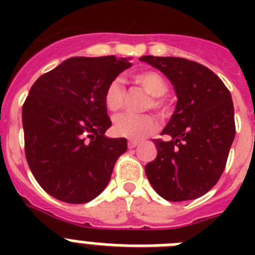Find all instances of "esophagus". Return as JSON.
<instances>
[{
  "label": "esophagus",
  "instance_id": "esophagus-1",
  "mask_svg": "<svg viewBox=\"0 0 255 255\" xmlns=\"http://www.w3.org/2000/svg\"><path fill=\"white\" fill-rule=\"evenodd\" d=\"M137 145H139V143H137V141H135V140H129V141H128V148H129V149H132V148H136Z\"/></svg>",
  "mask_w": 255,
  "mask_h": 255
}]
</instances>
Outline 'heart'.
<instances>
[{
  "mask_svg": "<svg viewBox=\"0 0 255 255\" xmlns=\"http://www.w3.org/2000/svg\"><path fill=\"white\" fill-rule=\"evenodd\" d=\"M133 82L149 95L145 110H155L165 115L169 110L164 95L168 91L167 79L155 70H145L132 77ZM126 103V90L119 81H112L104 91V104L111 112H118ZM157 129V122L152 115H120L114 122V132L118 136L132 140H141Z\"/></svg>",
  "mask_w": 255,
  "mask_h": 255,
  "instance_id": "1",
  "label": "heart"
}]
</instances>
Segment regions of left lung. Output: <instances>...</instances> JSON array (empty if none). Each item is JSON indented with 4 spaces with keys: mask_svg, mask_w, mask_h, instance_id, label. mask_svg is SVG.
<instances>
[{
    "mask_svg": "<svg viewBox=\"0 0 255 255\" xmlns=\"http://www.w3.org/2000/svg\"><path fill=\"white\" fill-rule=\"evenodd\" d=\"M173 85L177 104L161 135L157 156L145 165L153 189L168 201L209 192L225 169L236 136L234 107L224 82L205 66L176 57L144 55Z\"/></svg>",
    "mask_w": 255,
    "mask_h": 255,
    "instance_id": "8db88e82",
    "label": "left lung"
}]
</instances>
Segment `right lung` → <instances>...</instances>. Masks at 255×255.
<instances>
[{
    "label": "right lung",
    "instance_id": "right-lung-1",
    "mask_svg": "<svg viewBox=\"0 0 255 255\" xmlns=\"http://www.w3.org/2000/svg\"><path fill=\"white\" fill-rule=\"evenodd\" d=\"M131 63L108 57H74L31 86L23 107L25 155L50 196L85 204L103 192L127 140L110 139L104 91Z\"/></svg>",
    "mask_w": 255,
    "mask_h": 255
}]
</instances>
